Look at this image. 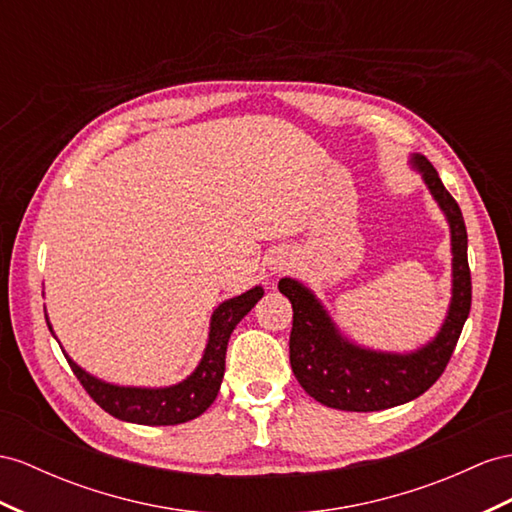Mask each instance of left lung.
<instances>
[{
	"label": "left lung",
	"mask_w": 512,
	"mask_h": 512,
	"mask_svg": "<svg viewBox=\"0 0 512 512\" xmlns=\"http://www.w3.org/2000/svg\"><path fill=\"white\" fill-rule=\"evenodd\" d=\"M452 231V303L441 333L411 355L374 352L337 333L331 318L305 285L281 279L279 290L294 309L290 363L296 381L311 398L339 411H383L422 396L437 383L461 337L471 309V272L467 264V229L461 207L445 190L435 166L424 155L413 157Z\"/></svg>",
	"instance_id": "left-lung-1"
}]
</instances>
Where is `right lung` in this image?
Returning <instances> with one entry per match:
<instances>
[{
	"mask_svg": "<svg viewBox=\"0 0 512 512\" xmlns=\"http://www.w3.org/2000/svg\"><path fill=\"white\" fill-rule=\"evenodd\" d=\"M264 296L261 287H253L242 296L229 298L222 303L212 316L209 326V342L205 355L186 381L164 387V389H138V387H116L103 383L99 378L86 374L82 368L67 357L77 381L82 383L86 393L93 398L103 411L123 419V422H134L144 426H175L190 422L209 409L218 396V389L225 376V355L229 337L248 311H251L257 300ZM49 326V322H47ZM51 331V326H49Z\"/></svg>",
	"mask_w": 512,
	"mask_h": 512,
	"instance_id": "add662e5",
	"label": "right lung"
}]
</instances>
